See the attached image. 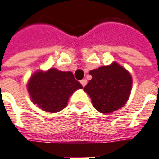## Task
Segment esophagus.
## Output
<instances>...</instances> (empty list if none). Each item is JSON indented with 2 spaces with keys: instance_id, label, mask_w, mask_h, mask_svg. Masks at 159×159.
I'll list each match as a JSON object with an SVG mask.
<instances>
[{
  "instance_id": "obj_1",
  "label": "esophagus",
  "mask_w": 159,
  "mask_h": 159,
  "mask_svg": "<svg viewBox=\"0 0 159 159\" xmlns=\"http://www.w3.org/2000/svg\"><path fill=\"white\" fill-rule=\"evenodd\" d=\"M81 84L83 85V87H84L87 84V80L86 79H83L81 80Z\"/></svg>"
}]
</instances>
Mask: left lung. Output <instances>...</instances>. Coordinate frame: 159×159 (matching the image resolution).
<instances>
[{
  "mask_svg": "<svg viewBox=\"0 0 159 159\" xmlns=\"http://www.w3.org/2000/svg\"><path fill=\"white\" fill-rule=\"evenodd\" d=\"M84 91L91 98L93 107L101 113H111L123 107L129 97L132 77L117 63L89 71Z\"/></svg>",
  "mask_w": 159,
  "mask_h": 159,
  "instance_id": "obj_1",
  "label": "left lung"
}]
</instances>
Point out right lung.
Listing matches in <instances>:
<instances>
[{"label":"right lung","mask_w":159,"mask_h":159,"mask_svg":"<svg viewBox=\"0 0 159 159\" xmlns=\"http://www.w3.org/2000/svg\"><path fill=\"white\" fill-rule=\"evenodd\" d=\"M70 71L50 69L37 71L28 83V91L33 103L48 112H58L67 106L68 99L75 90L82 89Z\"/></svg>","instance_id":"obj_1"}]
</instances>
